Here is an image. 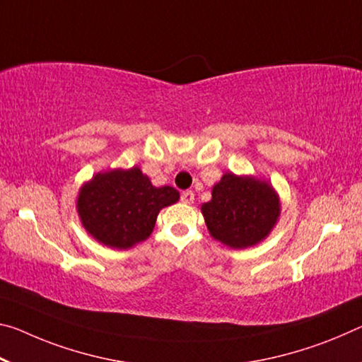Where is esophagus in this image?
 <instances>
[{"label":"esophagus","instance_id":"1","mask_svg":"<svg viewBox=\"0 0 362 362\" xmlns=\"http://www.w3.org/2000/svg\"><path fill=\"white\" fill-rule=\"evenodd\" d=\"M180 199H182V203H185V204H192V203L194 202V193H193L192 190H185V192H182V194H180Z\"/></svg>","mask_w":362,"mask_h":362}]
</instances>
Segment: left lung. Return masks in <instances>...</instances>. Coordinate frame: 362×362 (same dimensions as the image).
I'll list each match as a JSON object with an SVG mask.
<instances>
[{"label":"left lung","instance_id":"1","mask_svg":"<svg viewBox=\"0 0 362 362\" xmlns=\"http://www.w3.org/2000/svg\"><path fill=\"white\" fill-rule=\"evenodd\" d=\"M202 211L212 237L230 248H248L267 237L277 222L280 204L266 182L226 174Z\"/></svg>","mask_w":362,"mask_h":362}]
</instances>
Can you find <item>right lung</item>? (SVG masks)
Instances as JSON below:
<instances>
[{"instance_id": "1", "label": "right lung", "mask_w": 362, "mask_h": 362, "mask_svg": "<svg viewBox=\"0 0 362 362\" xmlns=\"http://www.w3.org/2000/svg\"><path fill=\"white\" fill-rule=\"evenodd\" d=\"M179 202L172 187L156 188L139 168L96 174L77 199L83 227L111 248L125 250L150 237L159 211Z\"/></svg>"}]
</instances>
